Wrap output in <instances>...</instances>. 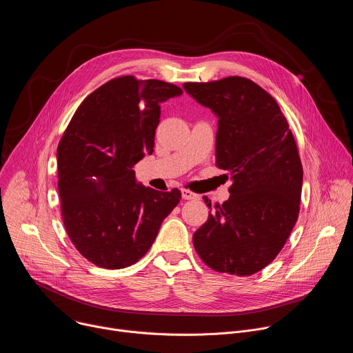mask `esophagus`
<instances>
[{"label":"esophagus","mask_w":353,"mask_h":353,"mask_svg":"<svg viewBox=\"0 0 353 353\" xmlns=\"http://www.w3.org/2000/svg\"><path fill=\"white\" fill-rule=\"evenodd\" d=\"M181 196H183L184 199H198V198H199L198 194H195V192H192V191H190V190H185V188L181 190Z\"/></svg>","instance_id":"obj_1"}]
</instances>
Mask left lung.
<instances>
[{"label": "left lung", "mask_w": 353, "mask_h": 353, "mask_svg": "<svg viewBox=\"0 0 353 353\" xmlns=\"http://www.w3.org/2000/svg\"><path fill=\"white\" fill-rule=\"evenodd\" d=\"M183 88L218 117L216 166L233 181L229 199L194 233L195 251L216 272L253 275L275 260L299 216L303 168L296 141L276 100L253 81L228 77Z\"/></svg>", "instance_id": "8db88e82"}]
</instances>
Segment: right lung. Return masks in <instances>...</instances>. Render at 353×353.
Listing matches in <instances>:
<instances>
[{
    "instance_id": "add662e5",
    "label": "right lung",
    "mask_w": 353,
    "mask_h": 353,
    "mask_svg": "<svg viewBox=\"0 0 353 353\" xmlns=\"http://www.w3.org/2000/svg\"><path fill=\"white\" fill-rule=\"evenodd\" d=\"M181 93L173 83L125 75L92 92L71 119L57 148L61 215L92 264H135L180 203V190L138 184L132 168L154 152L161 103Z\"/></svg>"
}]
</instances>
